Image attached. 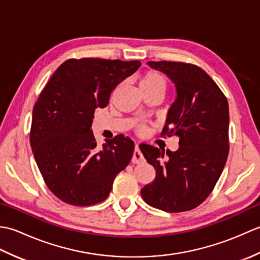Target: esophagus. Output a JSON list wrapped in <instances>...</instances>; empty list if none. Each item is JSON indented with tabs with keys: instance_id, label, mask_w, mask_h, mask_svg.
<instances>
[{
	"instance_id": "34e87169",
	"label": "esophagus",
	"mask_w": 260,
	"mask_h": 260,
	"mask_svg": "<svg viewBox=\"0 0 260 260\" xmlns=\"http://www.w3.org/2000/svg\"><path fill=\"white\" fill-rule=\"evenodd\" d=\"M145 158L144 156H143L142 152L140 151L139 146H135V150H134V153H133V157H132V162L135 163V164H140L142 162H144Z\"/></svg>"
}]
</instances>
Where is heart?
Wrapping results in <instances>:
<instances>
[{
  "label": "heart",
  "instance_id": "1",
  "mask_svg": "<svg viewBox=\"0 0 260 260\" xmlns=\"http://www.w3.org/2000/svg\"><path fill=\"white\" fill-rule=\"evenodd\" d=\"M141 89H154V88H167V81L163 78V76L159 75L156 71L148 70L143 75L141 82H140ZM140 132H143L145 129L144 125H139Z\"/></svg>",
  "mask_w": 260,
  "mask_h": 260
}]
</instances>
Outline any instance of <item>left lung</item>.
Wrapping results in <instances>:
<instances>
[{"label": "left lung", "instance_id": "left-lung-1", "mask_svg": "<svg viewBox=\"0 0 260 260\" xmlns=\"http://www.w3.org/2000/svg\"><path fill=\"white\" fill-rule=\"evenodd\" d=\"M176 87L162 135L179 136V150L140 145L156 176L141 190L144 201L167 212L197 208L214 189L229 154V106L219 86L196 64L150 61Z\"/></svg>", "mask_w": 260, "mask_h": 260}]
</instances>
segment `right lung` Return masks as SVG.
I'll use <instances>...</instances> for the list:
<instances>
[{
	"label": "right lung",
	"instance_id": "add662e5",
	"mask_svg": "<svg viewBox=\"0 0 260 260\" xmlns=\"http://www.w3.org/2000/svg\"><path fill=\"white\" fill-rule=\"evenodd\" d=\"M141 62L101 58L68 59L54 71L33 107L30 144L47 186L76 207L103 202L113 182L131 162L134 142L124 135L102 150L90 126L97 107L133 75Z\"/></svg>",
	"mask_w": 260,
	"mask_h": 260
}]
</instances>
